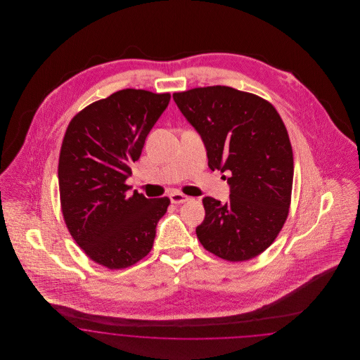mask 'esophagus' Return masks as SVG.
<instances>
[{
    "label": "esophagus",
    "instance_id": "1",
    "mask_svg": "<svg viewBox=\"0 0 360 360\" xmlns=\"http://www.w3.org/2000/svg\"><path fill=\"white\" fill-rule=\"evenodd\" d=\"M170 200H172V204H184V202H186V201L190 200V197L179 193V191H175V193L170 194Z\"/></svg>",
    "mask_w": 360,
    "mask_h": 360
}]
</instances>
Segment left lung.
Returning <instances> with one entry per match:
<instances>
[{
    "label": "left lung",
    "instance_id": "8db88e82",
    "mask_svg": "<svg viewBox=\"0 0 360 360\" xmlns=\"http://www.w3.org/2000/svg\"><path fill=\"white\" fill-rule=\"evenodd\" d=\"M172 98L205 144L212 172H231L229 201L205 197L195 233L209 252L244 262L267 250L288 219L292 150L269 101L229 86L195 87Z\"/></svg>",
    "mask_w": 360,
    "mask_h": 360
}]
</instances>
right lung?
I'll return each mask as SVG.
<instances>
[{
  "label": "right lung",
  "instance_id": "add662e5",
  "mask_svg": "<svg viewBox=\"0 0 360 360\" xmlns=\"http://www.w3.org/2000/svg\"><path fill=\"white\" fill-rule=\"evenodd\" d=\"M169 93L124 89L77 113L63 137L58 178L70 235L110 270L148 255L170 200L128 193L131 165L170 103Z\"/></svg>",
  "mask_w": 360,
  "mask_h": 360
}]
</instances>
